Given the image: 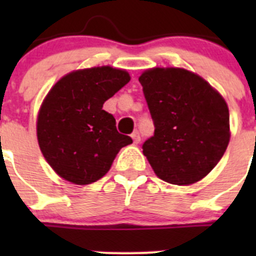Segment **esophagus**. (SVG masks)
<instances>
[{"instance_id":"esophagus-1","label":"esophagus","mask_w":256,"mask_h":256,"mask_svg":"<svg viewBox=\"0 0 256 256\" xmlns=\"http://www.w3.org/2000/svg\"><path fill=\"white\" fill-rule=\"evenodd\" d=\"M132 140L134 144H138L140 142H141V136H140L138 130H136V132L132 133Z\"/></svg>"}]
</instances>
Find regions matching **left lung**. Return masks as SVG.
<instances>
[{
    "label": "left lung",
    "instance_id": "obj_1",
    "mask_svg": "<svg viewBox=\"0 0 256 256\" xmlns=\"http://www.w3.org/2000/svg\"><path fill=\"white\" fill-rule=\"evenodd\" d=\"M155 132L142 144L154 172L172 184H191L218 164L230 142L224 98L180 68H155L138 78Z\"/></svg>",
    "mask_w": 256,
    "mask_h": 256
}]
</instances>
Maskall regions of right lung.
I'll return each instance as SVG.
<instances>
[{
  "mask_svg": "<svg viewBox=\"0 0 256 256\" xmlns=\"http://www.w3.org/2000/svg\"><path fill=\"white\" fill-rule=\"evenodd\" d=\"M126 70H76L61 78L44 98L37 120L38 144L52 169L76 184H90L108 172L122 148L132 144L102 110L130 82Z\"/></svg>",
  "mask_w": 256,
  "mask_h": 256,
  "instance_id": "right-lung-1",
  "label": "right lung"
}]
</instances>
